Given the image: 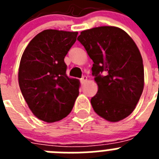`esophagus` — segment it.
<instances>
[{
	"mask_svg": "<svg viewBox=\"0 0 159 159\" xmlns=\"http://www.w3.org/2000/svg\"><path fill=\"white\" fill-rule=\"evenodd\" d=\"M87 80H88V77H87L86 75H84V76L80 79V81H81V83H82V84H84V83L86 82Z\"/></svg>",
	"mask_w": 159,
	"mask_h": 159,
	"instance_id": "1",
	"label": "esophagus"
}]
</instances>
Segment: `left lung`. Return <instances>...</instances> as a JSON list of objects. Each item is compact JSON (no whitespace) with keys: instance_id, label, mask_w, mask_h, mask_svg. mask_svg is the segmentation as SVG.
Listing matches in <instances>:
<instances>
[{"instance_id":"1","label":"left lung","mask_w":159,"mask_h":159,"mask_svg":"<svg viewBox=\"0 0 159 159\" xmlns=\"http://www.w3.org/2000/svg\"><path fill=\"white\" fill-rule=\"evenodd\" d=\"M77 40L94 62L92 75L98 92L91 103L95 113L110 122L127 118L134 110L144 87L143 58L134 40L114 26L83 31Z\"/></svg>"}]
</instances>
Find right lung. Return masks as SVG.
I'll list each match as a JSON object with an SVG mask.
<instances>
[{
  "label": "right lung",
  "instance_id": "add662e5",
  "mask_svg": "<svg viewBox=\"0 0 159 159\" xmlns=\"http://www.w3.org/2000/svg\"><path fill=\"white\" fill-rule=\"evenodd\" d=\"M77 35L47 29L29 42L22 55L19 86L30 110L40 120L54 123L72 110L80 83L67 75L64 57Z\"/></svg>",
  "mask_w": 159,
  "mask_h": 159
}]
</instances>
